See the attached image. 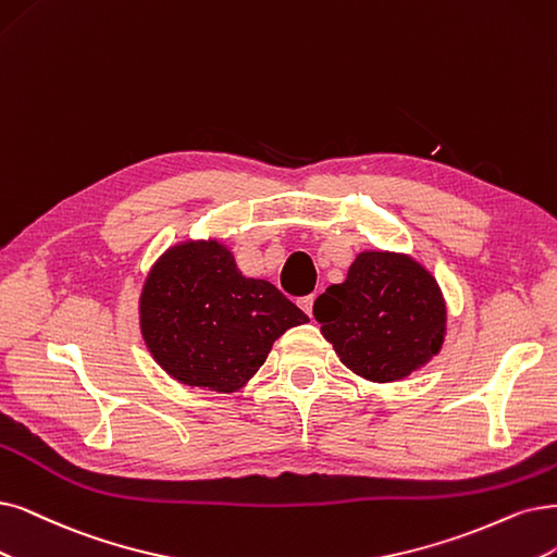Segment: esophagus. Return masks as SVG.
I'll return each mask as SVG.
<instances>
[{
  "instance_id": "esophagus-1",
  "label": "esophagus",
  "mask_w": 557,
  "mask_h": 557,
  "mask_svg": "<svg viewBox=\"0 0 557 557\" xmlns=\"http://www.w3.org/2000/svg\"><path fill=\"white\" fill-rule=\"evenodd\" d=\"M314 300H317V296H305V298H300V310L307 314V317H312V307H314Z\"/></svg>"
}]
</instances>
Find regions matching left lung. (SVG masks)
Listing matches in <instances>:
<instances>
[{
	"instance_id": "1",
	"label": "left lung",
	"mask_w": 557,
	"mask_h": 557,
	"mask_svg": "<svg viewBox=\"0 0 557 557\" xmlns=\"http://www.w3.org/2000/svg\"><path fill=\"white\" fill-rule=\"evenodd\" d=\"M321 335L354 374L372 383L410 376L438 356L447 307L436 277L413 257L364 250L342 284L314 302Z\"/></svg>"
}]
</instances>
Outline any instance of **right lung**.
<instances>
[{"label": "right lung", "mask_w": 557, "mask_h": 557, "mask_svg": "<svg viewBox=\"0 0 557 557\" xmlns=\"http://www.w3.org/2000/svg\"><path fill=\"white\" fill-rule=\"evenodd\" d=\"M307 314L265 280L245 277L215 238L172 245L147 275L139 327L153 360L174 381L236 393L273 342Z\"/></svg>", "instance_id": "1"}]
</instances>
